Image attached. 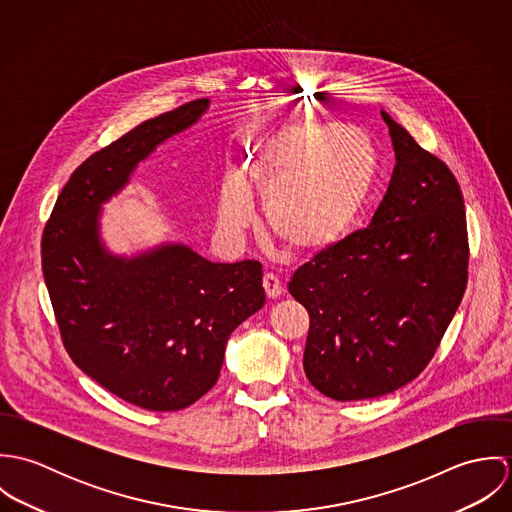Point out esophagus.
<instances>
[{
  "label": "esophagus",
  "mask_w": 512,
  "mask_h": 512,
  "mask_svg": "<svg viewBox=\"0 0 512 512\" xmlns=\"http://www.w3.org/2000/svg\"><path fill=\"white\" fill-rule=\"evenodd\" d=\"M262 286H264V292L270 297V299H276L280 297L284 288H282V282L278 280V276L274 274H264V280H262Z\"/></svg>",
  "instance_id": "obj_1"
}]
</instances>
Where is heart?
<instances>
[{
  "mask_svg": "<svg viewBox=\"0 0 512 512\" xmlns=\"http://www.w3.org/2000/svg\"><path fill=\"white\" fill-rule=\"evenodd\" d=\"M376 177L372 140L321 122H292L270 132L246 163L268 228L303 254L329 250L355 228ZM219 220L228 234L244 232L254 220L250 191L236 175L222 185Z\"/></svg>",
  "mask_w": 512,
  "mask_h": 512,
  "instance_id": "obj_1",
  "label": "heart"
}]
</instances>
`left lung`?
<instances>
[{"instance_id":"8db88e82","label":"left lung","mask_w":512,"mask_h":512,"mask_svg":"<svg viewBox=\"0 0 512 512\" xmlns=\"http://www.w3.org/2000/svg\"><path fill=\"white\" fill-rule=\"evenodd\" d=\"M396 165L370 226L293 274L309 313L303 370L325 396H384L432 361L467 286V220L449 167L386 112Z\"/></svg>"}]
</instances>
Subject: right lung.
<instances>
[{"label": "right lung", "mask_w": 512, "mask_h": 512, "mask_svg": "<svg viewBox=\"0 0 512 512\" xmlns=\"http://www.w3.org/2000/svg\"><path fill=\"white\" fill-rule=\"evenodd\" d=\"M207 108V98L187 102L92 153L63 187L41 238L45 284L74 365L151 412L205 396L219 380L230 333L266 301L256 260L215 264L185 244L128 258L100 238L102 203Z\"/></svg>", "instance_id": "obj_1"}]
</instances>
